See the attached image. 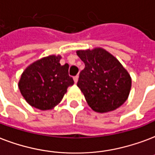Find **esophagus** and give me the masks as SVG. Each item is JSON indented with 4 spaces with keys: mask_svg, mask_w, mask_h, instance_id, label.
Here are the masks:
<instances>
[{
    "mask_svg": "<svg viewBox=\"0 0 155 155\" xmlns=\"http://www.w3.org/2000/svg\"><path fill=\"white\" fill-rule=\"evenodd\" d=\"M74 79V81H75V83L76 84V83L78 82V80H79V76L78 75H76V76H75V77L73 78Z\"/></svg>",
    "mask_w": 155,
    "mask_h": 155,
    "instance_id": "34e87169",
    "label": "esophagus"
}]
</instances>
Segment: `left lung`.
Wrapping results in <instances>:
<instances>
[{"label":"left lung","instance_id":"1","mask_svg":"<svg viewBox=\"0 0 155 155\" xmlns=\"http://www.w3.org/2000/svg\"><path fill=\"white\" fill-rule=\"evenodd\" d=\"M76 54L85 65L77 86L88 106L99 113L122 106L129 95L132 79L118 59L101 48L78 50Z\"/></svg>","mask_w":155,"mask_h":155}]
</instances>
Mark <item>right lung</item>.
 Masks as SVG:
<instances>
[{"label":"right lung","instance_id":"obj_1","mask_svg":"<svg viewBox=\"0 0 155 155\" xmlns=\"http://www.w3.org/2000/svg\"><path fill=\"white\" fill-rule=\"evenodd\" d=\"M62 57L50 55L33 62L22 72L18 88L27 102L41 110L53 109L62 101L69 86V65L59 63Z\"/></svg>","mask_w":155,"mask_h":155}]
</instances>
